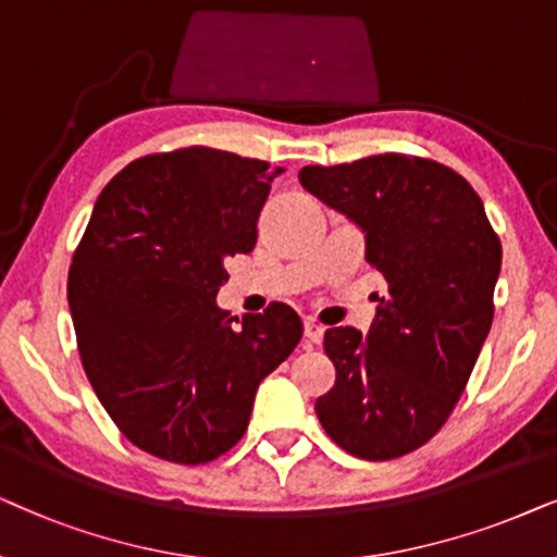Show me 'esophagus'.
<instances>
[{
  "mask_svg": "<svg viewBox=\"0 0 557 557\" xmlns=\"http://www.w3.org/2000/svg\"><path fill=\"white\" fill-rule=\"evenodd\" d=\"M323 333H325V329L321 323L313 321V318H306V341H308V344H321Z\"/></svg>",
  "mask_w": 557,
  "mask_h": 557,
  "instance_id": "esophagus-1",
  "label": "esophagus"
}]
</instances>
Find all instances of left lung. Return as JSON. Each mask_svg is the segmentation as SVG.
<instances>
[{"mask_svg":"<svg viewBox=\"0 0 557 557\" xmlns=\"http://www.w3.org/2000/svg\"><path fill=\"white\" fill-rule=\"evenodd\" d=\"M298 177L364 234L387 283L367 333L325 331L336 384L315 414L351 456L389 461L433 438L469 382L492 329L499 239L471 185L438 162L374 154Z\"/></svg>","mask_w":557,"mask_h":557,"instance_id":"8db88e82","label":"left lung"}]
</instances>
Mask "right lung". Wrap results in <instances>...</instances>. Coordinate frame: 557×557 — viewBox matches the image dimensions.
Instances as JSON below:
<instances>
[{"label": "right lung", "mask_w": 557, "mask_h": 557, "mask_svg": "<svg viewBox=\"0 0 557 557\" xmlns=\"http://www.w3.org/2000/svg\"><path fill=\"white\" fill-rule=\"evenodd\" d=\"M283 173L188 147L135 160L96 198L69 272L71 318L96 397L147 454L185 466L226 454L259 382L298 346L285 302L242 318L216 302Z\"/></svg>", "instance_id": "1"}]
</instances>
